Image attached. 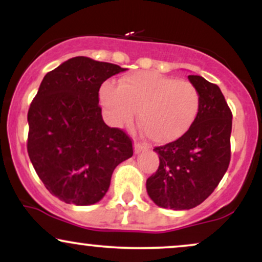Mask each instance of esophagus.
Returning <instances> with one entry per match:
<instances>
[{"mask_svg":"<svg viewBox=\"0 0 262 262\" xmlns=\"http://www.w3.org/2000/svg\"><path fill=\"white\" fill-rule=\"evenodd\" d=\"M148 149V146L145 144H141L139 141H134V152L135 154H139V152L144 151V150Z\"/></svg>","mask_w":262,"mask_h":262,"instance_id":"1","label":"esophagus"}]
</instances>
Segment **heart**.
I'll return each instance as SVG.
<instances>
[{"label":"heart","instance_id":"b5f03b06","mask_svg":"<svg viewBox=\"0 0 262 262\" xmlns=\"http://www.w3.org/2000/svg\"><path fill=\"white\" fill-rule=\"evenodd\" d=\"M100 100L116 124H129L135 111L138 123L150 140L166 144L181 138L196 121L201 95L189 81L158 73H134L118 86L104 83Z\"/></svg>","mask_w":262,"mask_h":262}]
</instances>
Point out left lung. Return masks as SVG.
<instances>
[{
    "instance_id": "8db88e82",
    "label": "left lung",
    "mask_w": 262,
    "mask_h": 262,
    "mask_svg": "<svg viewBox=\"0 0 262 262\" xmlns=\"http://www.w3.org/2000/svg\"><path fill=\"white\" fill-rule=\"evenodd\" d=\"M188 80L201 95L193 125L181 138L154 149L158 170L146 180V191L155 204L176 210L191 209L210 196L230 162L233 114L221 89L202 76Z\"/></svg>"
}]
</instances>
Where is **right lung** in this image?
I'll use <instances>...</instances> for the list:
<instances>
[{
  "label": "right lung",
  "mask_w": 262,
  "mask_h": 262,
  "mask_svg": "<svg viewBox=\"0 0 262 262\" xmlns=\"http://www.w3.org/2000/svg\"><path fill=\"white\" fill-rule=\"evenodd\" d=\"M121 66L76 56L49 71L28 111L33 167L53 196L89 206L103 198L114 169L133 155L132 138L102 118L98 91Z\"/></svg>",
  "instance_id": "right-lung-1"
}]
</instances>
